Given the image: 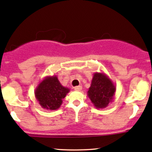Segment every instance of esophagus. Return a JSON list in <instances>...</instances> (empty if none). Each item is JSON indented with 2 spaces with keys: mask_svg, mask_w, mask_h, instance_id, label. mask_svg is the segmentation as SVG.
Here are the masks:
<instances>
[{
  "mask_svg": "<svg viewBox=\"0 0 152 152\" xmlns=\"http://www.w3.org/2000/svg\"><path fill=\"white\" fill-rule=\"evenodd\" d=\"M81 89H82V86H77L74 87V90H76V91H81Z\"/></svg>",
  "mask_w": 152,
  "mask_h": 152,
  "instance_id": "34e87169",
  "label": "esophagus"
}]
</instances>
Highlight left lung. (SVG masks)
<instances>
[{
    "instance_id": "left-lung-1",
    "label": "left lung",
    "mask_w": 152,
    "mask_h": 152,
    "mask_svg": "<svg viewBox=\"0 0 152 152\" xmlns=\"http://www.w3.org/2000/svg\"><path fill=\"white\" fill-rule=\"evenodd\" d=\"M115 85L104 73L96 72L93 75L87 96L97 109H103L109 105L114 99Z\"/></svg>"
}]
</instances>
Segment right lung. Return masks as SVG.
<instances>
[{
  "label": "right lung",
  "instance_id": "obj_1",
  "mask_svg": "<svg viewBox=\"0 0 152 152\" xmlns=\"http://www.w3.org/2000/svg\"><path fill=\"white\" fill-rule=\"evenodd\" d=\"M70 89L60 83L57 76H45L34 91L37 101L42 107L48 110H56L61 107L63 99Z\"/></svg>",
  "mask_w": 152,
  "mask_h": 152
}]
</instances>
